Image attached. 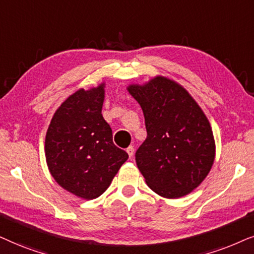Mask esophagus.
I'll return each instance as SVG.
<instances>
[{
    "label": "esophagus",
    "mask_w": 254,
    "mask_h": 254,
    "mask_svg": "<svg viewBox=\"0 0 254 254\" xmlns=\"http://www.w3.org/2000/svg\"><path fill=\"white\" fill-rule=\"evenodd\" d=\"M127 154H129V157L130 158H132L133 157V153H134V148H133V146H129L127 148Z\"/></svg>",
    "instance_id": "esophagus-1"
}]
</instances>
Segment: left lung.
<instances>
[{
  "mask_svg": "<svg viewBox=\"0 0 254 254\" xmlns=\"http://www.w3.org/2000/svg\"><path fill=\"white\" fill-rule=\"evenodd\" d=\"M129 93L140 104L147 137L136 151L145 181L158 195L178 198L207 177L215 159L209 121L187 90L157 76Z\"/></svg>",
  "mask_w": 254,
  "mask_h": 254,
  "instance_id": "8db88e82",
  "label": "left lung"
}]
</instances>
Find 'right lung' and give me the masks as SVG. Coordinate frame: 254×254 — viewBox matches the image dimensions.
I'll use <instances>...</instances> for the list:
<instances>
[{"instance_id": "right-lung-1", "label": "right lung", "mask_w": 254, "mask_h": 254, "mask_svg": "<svg viewBox=\"0 0 254 254\" xmlns=\"http://www.w3.org/2000/svg\"><path fill=\"white\" fill-rule=\"evenodd\" d=\"M104 84L70 95L51 121L45 138L49 170L64 189L86 200L102 195L129 155L113 141L102 116Z\"/></svg>"}]
</instances>
